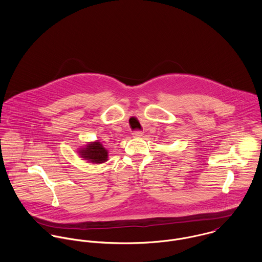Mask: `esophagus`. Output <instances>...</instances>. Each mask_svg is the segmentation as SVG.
I'll list each match as a JSON object with an SVG mask.
<instances>
[{
    "label": "esophagus",
    "instance_id": "34e87169",
    "mask_svg": "<svg viewBox=\"0 0 262 262\" xmlns=\"http://www.w3.org/2000/svg\"><path fill=\"white\" fill-rule=\"evenodd\" d=\"M132 135H133V137H135V138H140V137L143 135V133H142L141 131H139V130H136V131H133Z\"/></svg>",
    "mask_w": 262,
    "mask_h": 262
}]
</instances>
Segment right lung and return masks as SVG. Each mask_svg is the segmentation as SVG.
Here are the masks:
<instances>
[{
    "mask_svg": "<svg viewBox=\"0 0 262 262\" xmlns=\"http://www.w3.org/2000/svg\"><path fill=\"white\" fill-rule=\"evenodd\" d=\"M77 153L80 158L93 164L104 163L108 160L109 156L108 150L103 146V144L99 140L88 142L86 145L78 148Z\"/></svg>",
    "mask_w": 262,
    "mask_h": 262,
    "instance_id": "1",
    "label": "right lung"
}]
</instances>
